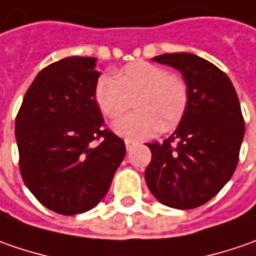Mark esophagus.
<instances>
[{
	"mask_svg": "<svg viewBox=\"0 0 256 256\" xmlns=\"http://www.w3.org/2000/svg\"><path fill=\"white\" fill-rule=\"evenodd\" d=\"M134 142L132 141H130V140H125V146H126V151H130L131 148H132Z\"/></svg>",
	"mask_w": 256,
	"mask_h": 256,
	"instance_id": "1",
	"label": "esophagus"
}]
</instances>
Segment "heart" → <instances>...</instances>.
<instances>
[{"label":"heart","instance_id":"b5f03b06","mask_svg":"<svg viewBox=\"0 0 256 256\" xmlns=\"http://www.w3.org/2000/svg\"><path fill=\"white\" fill-rule=\"evenodd\" d=\"M135 95L136 112L112 124L114 131L126 138H145L158 130L175 128L188 104V88L181 76L145 61L125 65L118 76L105 72L95 85V101L104 115L112 120L128 110Z\"/></svg>","mask_w":256,"mask_h":256}]
</instances>
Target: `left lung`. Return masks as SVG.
<instances>
[{"label":"left lung","mask_w":256,"mask_h":256,"mask_svg":"<svg viewBox=\"0 0 256 256\" xmlns=\"http://www.w3.org/2000/svg\"><path fill=\"white\" fill-rule=\"evenodd\" d=\"M152 61L178 70L188 88L182 120L162 144H146L152 158L145 181L158 201L192 210L212 200L236 168L245 124L228 75L201 56L174 52Z\"/></svg>","instance_id":"1"}]
</instances>
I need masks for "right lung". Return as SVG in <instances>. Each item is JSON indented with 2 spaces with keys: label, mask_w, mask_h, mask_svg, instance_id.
Wrapping results in <instances>:
<instances>
[{
  "label": "right lung",
  "mask_w": 256,
  "mask_h": 256,
  "mask_svg": "<svg viewBox=\"0 0 256 256\" xmlns=\"http://www.w3.org/2000/svg\"><path fill=\"white\" fill-rule=\"evenodd\" d=\"M96 58L66 56L48 65L25 92L15 120L25 185L48 210L76 215L108 192L125 144L104 131L95 101ZM102 138L100 146L95 139Z\"/></svg>",
  "instance_id": "1"
}]
</instances>
